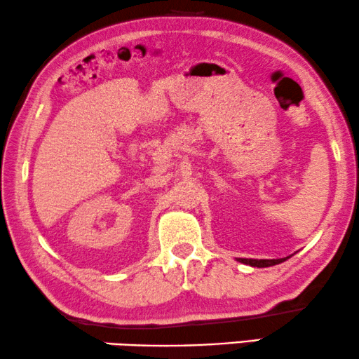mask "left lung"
Returning <instances> with one entry per match:
<instances>
[{
    "mask_svg": "<svg viewBox=\"0 0 359 359\" xmlns=\"http://www.w3.org/2000/svg\"><path fill=\"white\" fill-rule=\"evenodd\" d=\"M286 259H290V257H286ZM286 259H271V260H266V259H239V262L245 265H250V266H257V269H265V266H273V265H278L281 262H285Z\"/></svg>",
    "mask_w": 359,
    "mask_h": 359,
    "instance_id": "obj_1",
    "label": "left lung"
}]
</instances>
